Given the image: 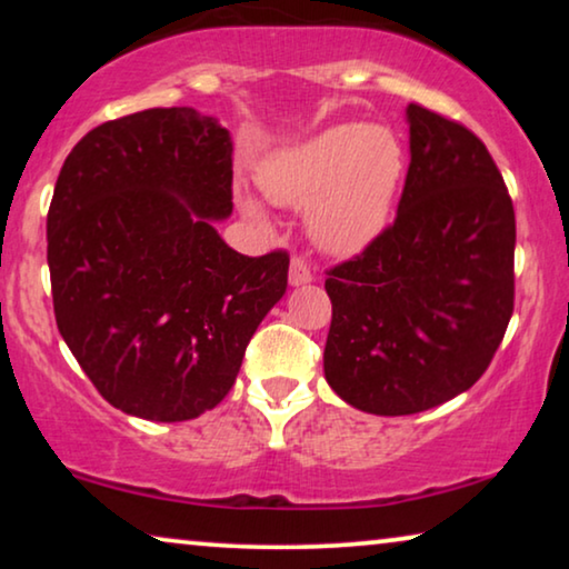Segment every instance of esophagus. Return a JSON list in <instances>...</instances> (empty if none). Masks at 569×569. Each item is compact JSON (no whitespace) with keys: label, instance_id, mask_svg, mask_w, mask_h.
Returning <instances> with one entry per match:
<instances>
[{"label":"esophagus","instance_id":"34e87169","mask_svg":"<svg viewBox=\"0 0 569 569\" xmlns=\"http://www.w3.org/2000/svg\"><path fill=\"white\" fill-rule=\"evenodd\" d=\"M310 279H313V271H310V267L302 259H295L290 261V284L292 287H300V284H308Z\"/></svg>","mask_w":569,"mask_h":569}]
</instances>
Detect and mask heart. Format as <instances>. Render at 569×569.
<instances>
[{
    "mask_svg": "<svg viewBox=\"0 0 569 569\" xmlns=\"http://www.w3.org/2000/svg\"><path fill=\"white\" fill-rule=\"evenodd\" d=\"M407 154L386 127L337 123L261 162L259 181L282 207H306V232L331 256H352L386 230L401 189ZM251 220H263L253 197L240 199Z\"/></svg>",
    "mask_w": 569,
    "mask_h": 569,
    "instance_id": "heart-1",
    "label": "heart"
}]
</instances>
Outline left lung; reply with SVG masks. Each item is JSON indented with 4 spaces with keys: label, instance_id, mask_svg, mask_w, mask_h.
Returning <instances> with one entry per match:
<instances>
[{
    "label": "left lung",
    "instance_id": "left-lung-1",
    "mask_svg": "<svg viewBox=\"0 0 569 569\" xmlns=\"http://www.w3.org/2000/svg\"><path fill=\"white\" fill-rule=\"evenodd\" d=\"M411 162L391 228L329 271L323 372L355 409L417 415L469 391L516 298V212L485 142L409 103Z\"/></svg>",
    "mask_w": 569,
    "mask_h": 569
}]
</instances>
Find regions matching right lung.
I'll return each instance as SVG.
<instances>
[{"mask_svg":"<svg viewBox=\"0 0 569 569\" xmlns=\"http://www.w3.org/2000/svg\"><path fill=\"white\" fill-rule=\"evenodd\" d=\"M230 212V131L197 108L106 121L69 152L46 220L53 316L111 407L183 422L236 383L290 256L232 251Z\"/></svg>","mask_w":569,"mask_h":569,"instance_id":"right-lung-1","label":"right lung"}]
</instances>
